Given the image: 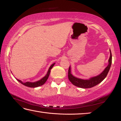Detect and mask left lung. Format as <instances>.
I'll return each instance as SVG.
<instances>
[{
    "mask_svg": "<svg viewBox=\"0 0 121 121\" xmlns=\"http://www.w3.org/2000/svg\"><path fill=\"white\" fill-rule=\"evenodd\" d=\"M110 58L109 59L108 65L106 67L105 69L104 70V71L101 74H99V75L90 78L89 79H82L78 78L75 77V76L72 75L71 73V68H70V66L68 70V78L69 79V81L71 82L72 84L75 85V86L84 89L92 88V87H94L96 86V85L99 84L107 77L109 70H110L111 63H112V55H111L110 49Z\"/></svg>",
    "mask_w": 121,
    "mask_h": 121,
    "instance_id": "8db88e82",
    "label": "left lung"
}]
</instances>
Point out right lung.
I'll return each mask as SVG.
<instances>
[{"label": "right lung", "instance_id": "right-lung-1", "mask_svg": "<svg viewBox=\"0 0 121 121\" xmlns=\"http://www.w3.org/2000/svg\"><path fill=\"white\" fill-rule=\"evenodd\" d=\"M55 64V63H53V64H52L51 66H50V67L49 69V70H48L47 73H46V75L44 76L43 78H42L41 79H40L39 81L35 82H27L23 83V82L20 81V80H19L17 78L16 79L18 82H19L20 83H22V84L25 85V86H26L30 87V88H36V87L41 86V85H43L44 83L46 82V81H47V79H48V77H49V76L50 75V71H51V69L52 68V67L54 66Z\"/></svg>", "mask_w": 121, "mask_h": 121}]
</instances>
